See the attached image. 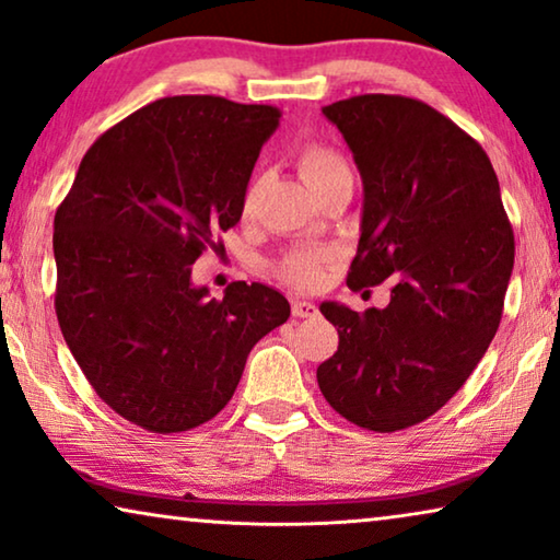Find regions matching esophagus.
Instances as JSON below:
<instances>
[{"mask_svg":"<svg viewBox=\"0 0 560 560\" xmlns=\"http://www.w3.org/2000/svg\"><path fill=\"white\" fill-rule=\"evenodd\" d=\"M291 312H294L296 319H312V316L319 314V308H316L314 302H306V299H294L291 302Z\"/></svg>","mask_w":560,"mask_h":560,"instance_id":"34e87169","label":"esophagus"}]
</instances>
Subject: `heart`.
Returning <instances> with one entry per match:
<instances>
[{
  "instance_id": "heart-1",
  "label": "heart",
  "mask_w": 560,
  "mask_h": 560,
  "mask_svg": "<svg viewBox=\"0 0 560 560\" xmlns=\"http://www.w3.org/2000/svg\"><path fill=\"white\" fill-rule=\"evenodd\" d=\"M296 168H299V173H302L304 183L314 190V194L319 188L329 186V183L347 178L349 175L345 158H341L334 148L319 145V143H308V145L299 148ZM261 188H264V175L256 173L254 178L248 180V186L244 190V213L254 211L256 200H258V196H261ZM324 261H327V256H324L322 252H306V248H296V252H291L281 258L279 273L289 283H294V287H314V283L322 279Z\"/></svg>"
}]
</instances>
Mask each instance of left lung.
Segmentation results:
<instances>
[{
    "mask_svg": "<svg viewBox=\"0 0 560 560\" xmlns=\"http://www.w3.org/2000/svg\"><path fill=\"white\" fill-rule=\"evenodd\" d=\"M362 175L352 289L392 279L385 308L324 302L339 347L322 395L349 422L397 432L465 385L493 341L515 241L498 175L465 130L420 100L357 95L322 107Z\"/></svg>",
    "mask_w": 560,
    "mask_h": 560,
    "instance_id": "8db88e82",
    "label": "left lung"
}]
</instances>
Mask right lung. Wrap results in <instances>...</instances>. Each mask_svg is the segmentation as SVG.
Returning a JSON list of instances; mask_svg holds the SVG:
<instances>
[{"label":"right lung","mask_w":560,"mask_h":560,"mask_svg":"<svg viewBox=\"0 0 560 560\" xmlns=\"http://www.w3.org/2000/svg\"><path fill=\"white\" fill-rule=\"evenodd\" d=\"M271 105L215 95L155 100L103 132L55 213V308L105 405L143 430L186 432L229 405L246 357L289 319L287 296L190 279L244 213Z\"/></svg>","instance_id":"right-lung-1"}]
</instances>
